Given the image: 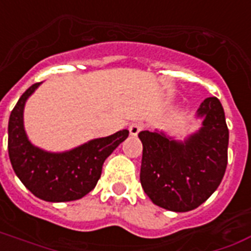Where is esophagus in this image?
Masks as SVG:
<instances>
[{
	"instance_id": "obj_1",
	"label": "esophagus",
	"mask_w": 251,
	"mask_h": 251,
	"mask_svg": "<svg viewBox=\"0 0 251 251\" xmlns=\"http://www.w3.org/2000/svg\"><path fill=\"white\" fill-rule=\"evenodd\" d=\"M144 128V124L141 123H133L129 126V133H131L132 136H137L139 135V132L141 131Z\"/></svg>"
}]
</instances>
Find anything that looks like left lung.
Instances as JSON below:
<instances>
[{
	"label": "left lung",
	"instance_id": "8db88e82",
	"mask_svg": "<svg viewBox=\"0 0 251 251\" xmlns=\"http://www.w3.org/2000/svg\"><path fill=\"white\" fill-rule=\"evenodd\" d=\"M201 127L183 140L165 132L141 131L140 182L161 208L187 212L216 191L228 164L229 131L216 97L205 98L196 111Z\"/></svg>",
	"mask_w": 251,
	"mask_h": 251
}]
</instances>
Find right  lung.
I'll list each match as a JSON object with an SVG mask.
<instances>
[{"instance_id": "obj_1", "label": "right lung", "mask_w": 251, "mask_h": 251, "mask_svg": "<svg viewBox=\"0 0 251 251\" xmlns=\"http://www.w3.org/2000/svg\"><path fill=\"white\" fill-rule=\"evenodd\" d=\"M42 82L30 86L13 108L9 118L7 149L11 166L21 182L36 198L51 203L81 199L95 187L104 160L128 137L122 129L107 137L87 141L65 152H48L28 140L23 123L27 99Z\"/></svg>"}]
</instances>
